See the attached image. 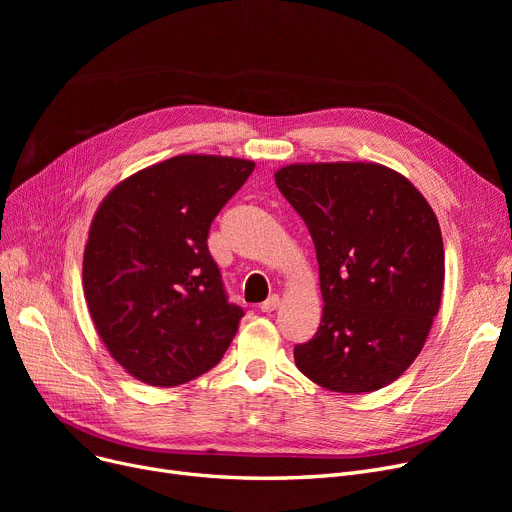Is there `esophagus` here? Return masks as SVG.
Returning a JSON list of instances; mask_svg holds the SVG:
<instances>
[{"label":"esophagus","mask_w":512,"mask_h":512,"mask_svg":"<svg viewBox=\"0 0 512 512\" xmlns=\"http://www.w3.org/2000/svg\"><path fill=\"white\" fill-rule=\"evenodd\" d=\"M280 307V297L278 294H272L270 299H267L265 303H261V311L263 313H272V311H276Z\"/></svg>","instance_id":"obj_1"}]
</instances>
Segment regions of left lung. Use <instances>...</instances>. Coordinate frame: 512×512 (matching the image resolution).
Returning <instances> with one entry per match:
<instances>
[{"label":"left lung","instance_id":"8db88e82","mask_svg":"<svg viewBox=\"0 0 512 512\" xmlns=\"http://www.w3.org/2000/svg\"><path fill=\"white\" fill-rule=\"evenodd\" d=\"M274 178L309 228L324 297L294 363L332 392L392 384L421 353L442 301L434 209L405 176L371 161L290 164Z\"/></svg>","mask_w":512,"mask_h":512}]
</instances>
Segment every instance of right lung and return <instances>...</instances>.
Here are the masks:
<instances>
[{"label":"right lung","instance_id":"add662e5","mask_svg":"<svg viewBox=\"0 0 512 512\" xmlns=\"http://www.w3.org/2000/svg\"><path fill=\"white\" fill-rule=\"evenodd\" d=\"M253 170L249 159L176 155L128 176L97 207L85 299L132 378L170 388L222 361L245 311L226 299L207 234Z\"/></svg>","mask_w":512,"mask_h":512}]
</instances>
